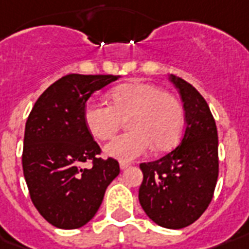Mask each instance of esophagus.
Instances as JSON below:
<instances>
[{
  "label": "esophagus",
  "mask_w": 249,
  "mask_h": 249,
  "mask_svg": "<svg viewBox=\"0 0 249 249\" xmlns=\"http://www.w3.org/2000/svg\"><path fill=\"white\" fill-rule=\"evenodd\" d=\"M119 166H121V169H122V170H126V169H128L131 165L128 162H123V161H121V162H119Z\"/></svg>",
  "instance_id": "34e87169"
}]
</instances>
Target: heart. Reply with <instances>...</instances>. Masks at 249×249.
Segmentation results:
<instances>
[{"instance_id":"1","label":"heart","mask_w":249,"mask_h":249,"mask_svg":"<svg viewBox=\"0 0 249 249\" xmlns=\"http://www.w3.org/2000/svg\"><path fill=\"white\" fill-rule=\"evenodd\" d=\"M109 105L88 103L83 118L92 136L110 140L126 121V134L105 146L115 159L130 161L145 155L153 146L165 152L177 145L184 127V111L178 100L160 87L145 82H130L107 93Z\"/></svg>"}]
</instances>
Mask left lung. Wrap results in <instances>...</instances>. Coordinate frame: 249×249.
Instances as JSON below:
<instances>
[{
    "label": "left lung",
    "mask_w": 249,
    "mask_h": 249,
    "mask_svg": "<svg viewBox=\"0 0 249 249\" xmlns=\"http://www.w3.org/2000/svg\"><path fill=\"white\" fill-rule=\"evenodd\" d=\"M186 111V131L174 151L140 163L139 201L149 218L166 229L190 226L209 207L218 178L215 121L198 90L171 75Z\"/></svg>",
    "instance_id": "left-lung-1"
}]
</instances>
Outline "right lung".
Wrapping results in <instances>:
<instances>
[{"label": "right lung", "mask_w": 249, "mask_h": 249, "mask_svg": "<svg viewBox=\"0 0 249 249\" xmlns=\"http://www.w3.org/2000/svg\"><path fill=\"white\" fill-rule=\"evenodd\" d=\"M117 79L66 75L44 90L28 115L23 174L38 213L58 229L72 230L89 222L119 174L117 160L98 157L101 148L83 118L90 94ZM84 162L92 166L87 169Z\"/></svg>", "instance_id": "add662e5"}]
</instances>
